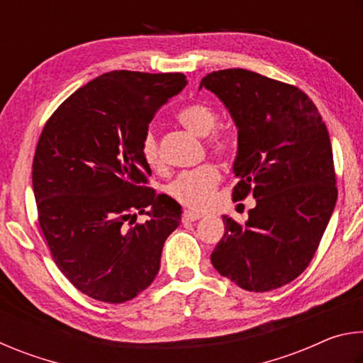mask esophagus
Instances as JSON below:
<instances>
[{"label":"esophagus","instance_id":"obj_1","mask_svg":"<svg viewBox=\"0 0 363 363\" xmlns=\"http://www.w3.org/2000/svg\"><path fill=\"white\" fill-rule=\"evenodd\" d=\"M203 218V214L201 213H195V211H190V210H186L182 213V223H194V220Z\"/></svg>","mask_w":363,"mask_h":363}]
</instances>
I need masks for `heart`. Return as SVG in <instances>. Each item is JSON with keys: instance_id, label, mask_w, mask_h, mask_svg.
<instances>
[{"instance_id": "b5f03b06", "label": "heart", "mask_w": 363, "mask_h": 363, "mask_svg": "<svg viewBox=\"0 0 363 363\" xmlns=\"http://www.w3.org/2000/svg\"><path fill=\"white\" fill-rule=\"evenodd\" d=\"M177 121L189 131L200 138H206V144L218 155L230 153L235 140L229 133L214 131L218 126V113L210 104L196 101L184 106L176 113ZM140 155L150 168L162 167V157L158 150V139L153 131H147L140 144ZM220 181V173L216 164L205 163L195 169L184 171L168 186V194L176 201L194 210H205L211 203L213 194Z\"/></svg>"}]
</instances>
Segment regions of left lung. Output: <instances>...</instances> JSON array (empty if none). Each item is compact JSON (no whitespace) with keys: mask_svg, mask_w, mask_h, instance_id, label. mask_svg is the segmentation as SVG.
I'll return each instance as SVG.
<instances>
[{"mask_svg":"<svg viewBox=\"0 0 363 363\" xmlns=\"http://www.w3.org/2000/svg\"><path fill=\"white\" fill-rule=\"evenodd\" d=\"M200 88L219 97L237 126L232 196L256 199L245 224L223 218L211 262L243 290H275L309 266L335 210L328 130L309 96L259 73L218 70Z\"/></svg>","mask_w":363,"mask_h":363,"instance_id":"1","label":"left lung"}]
</instances>
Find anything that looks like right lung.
Returning <instances> with one entry per match:
<instances>
[{"label": "right lung", "mask_w": 363, "mask_h": 363, "mask_svg": "<svg viewBox=\"0 0 363 363\" xmlns=\"http://www.w3.org/2000/svg\"><path fill=\"white\" fill-rule=\"evenodd\" d=\"M186 84L182 73H104L43 128L32 171L40 227L60 272L89 298L125 303L157 277L182 211L145 187L152 171L140 144L160 107ZM138 212L150 219L130 226Z\"/></svg>", "instance_id": "obj_1"}]
</instances>
